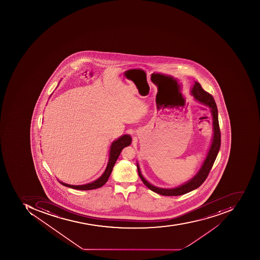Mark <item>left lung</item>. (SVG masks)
I'll list each match as a JSON object with an SVG mask.
<instances>
[{
    "label": "left lung",
    "instance_id": "1",
    "mask_svg": "<svg viewBox=\"0 0 260 260\" xmlns=\"http://www.w3.org/2000/svg\"><path fill=\"white\" fill-rule=\"evenodd\" d=\"M191 94L193 96L194 100L198 103L204 104L210 109L211 114L212 117V127H213V136L212 138V143L208 149L206 157L202 163L201 169L197 172V174L189 181H186L184 184H181L180 186L173 188H159L154 186L150 184L146 178L142 176L140 167L137 162V168H138V175L140 177L142 182L145 184L147 188L156 193L162 196H181L183 194L188 193L189 191L196 189L201 186L204 181L208 177V173L210 172L214 162L216 160L220 148V131H219V119H218V110L216 107V102L214 100L212 94L205 91L201 87V85L198 82L194 83L193 86L191 88Z\"/></svg>",
    "mask_w": 260,
    "mask_h": 260
}]
</instances>
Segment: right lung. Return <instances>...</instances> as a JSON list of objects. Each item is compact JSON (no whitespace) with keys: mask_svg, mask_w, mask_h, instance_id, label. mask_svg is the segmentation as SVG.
I'll return each mask as SVG.
<instances>
[{"mask_svg":"<svg viewBox=\"0 0 260 260\" xmlns=\"http://www.w3.org/2000/svg\"><path fill=\"white\" fill-rule=\"evenodd\" d=\"M131 142H132V138H131V135H124L112 142L111 149H110V153H109L108 163H107L105 171L102 174L101 177H99L95 181L88 183V184H82V185H72V184H66V183L62 182L60 181H59V182L64 186L74 188V189L91 190L100 188L108 181V178L112 172L113 167H114V164H115L118 157H119L120 153L122 152L123 148L129 146Z\"/></svg>","mask_w":260,"mask_h":260,"instance_id":"right-lung-1","label":"right lung"}]
</instances>
